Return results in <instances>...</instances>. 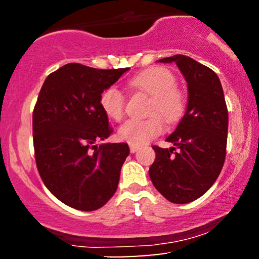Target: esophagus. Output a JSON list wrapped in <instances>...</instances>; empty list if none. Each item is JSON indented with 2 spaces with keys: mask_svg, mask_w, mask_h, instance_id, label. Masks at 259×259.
Wrapping results in <instances>:
<instances>
[{
  "mask_svg": "<svg viewBox=\"0 0 259 259\" xmlns=\"http://www.w3.org/2000/svg\"><path fill=\"white\" fill-rule=\"evenodd\" d=\"M139 146H136V145H130V152H132V153H135L136 152V151H138L139 150Z\"/></svg>",
  "mask_w": 259,
  "mask_h": 259,
  "instance_id": "1",
  "label": "esophagus"
}]
</instances>
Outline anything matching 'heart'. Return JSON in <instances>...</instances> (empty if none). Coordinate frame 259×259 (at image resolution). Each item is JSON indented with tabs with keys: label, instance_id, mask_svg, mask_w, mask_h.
I'll list each match as a JSON object with an SVG mask.
<instances>
[{
	"label": "heart",
	"instance_id": "b5f03b06",
	"mask_svg": "<svg viewBox=\"0 0 259 259\" xmlns=\"http://www.w3.org/2000/svg\"><path fill=\"white\" fill-rule=\"evenodd\" d=\"M130 88L152 96L150 113L146 119H129L118 130V136L132 145L147 144L164 129L163 116L168 123H175L185 111V99L177 88V78L170 70L163 67H152L133 76ZM100 103L103 112L113 120H120L124 115L125 96L117 86H109L101 94ZM162 114L161 117L159 115Z\"/></svg>",
	"mask_w": 259,
	"mask_h": 259
}]
</instances>
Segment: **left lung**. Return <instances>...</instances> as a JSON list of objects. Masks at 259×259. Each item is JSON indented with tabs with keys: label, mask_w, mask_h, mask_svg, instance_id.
<instances>
[{
	"label": "left lung",
	"mask_w": 259,
	"mask_h": 259,
	"mask_svg": "<svg viewBox=\"0 0 259 259\" xmlns=\"http://www.w3.org/2000/svg\"><path fill=\"white\" fill-rule=\"evenodd\" d=\"M174 62L187 82V108L167 141L170 148L153 146L152 184L173 203L197 200L221 174L227 153L228 108L218 75L184 55L159 59Z\"/></svg>",
	"instance_id": "8db88e82"
}]
</instances>
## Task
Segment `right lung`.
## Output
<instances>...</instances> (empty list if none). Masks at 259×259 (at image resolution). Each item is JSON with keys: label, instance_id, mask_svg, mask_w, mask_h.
<instances>
[{"label": "right lung", "instance_id": "add662e5", "mask_svg": "<svg viewBox=\"0 0 259 259\" xmlns=\"http://www.w3.org/2000/svg\"><path fill=\"white\" fill-rule=\"evenodd\" d=\"M127 70L65 64L38 94L32 113L37 170L51 194L75 209H99L117 191L129 146L95 142L112 134L101 94Z\"/></svg>", "mask_w": 259, "mask_h": 259}]
</instances>
